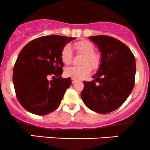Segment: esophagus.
<instances>
[{
    "label": "esophagus",
    "instance_id": "esophagus-1",
    "mask_svg": "<svg viewBox=\"0 0 150 150\" xmlns=\"http://www.w3.org/2000/svg\"><path fill=\"white\" fill-rule=\"evenodd\" d=\"M76 81V80L74 79H71V82H72V84H74Z\"/></svg>",
    "mask_w": 150,
    "mask_h": 150
}]
</instances>
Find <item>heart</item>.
<instances>
[{"label":"heart","instance_id":"obj_1","mask_svg":"<svg viewBox=\"0 0 150 150\" xmlns=\"http://www.w3.org/2000/svg\"><path fill=\"white\" fill-rule=\"evenodd\" d=\"M77 53L83 54L81 63L82 66H72L66 68L64 74L67 77L74 79H81L90 74L92 69L98 70L102 63L100 54L95 52V47L91 42L87 41H80L74 45ZM72 50L70 45L67 44L63 48L61 52V59L63 63L69 65L72 61Z\"/></svg>","mask_w":150,"mask_h":150}]
</instances>
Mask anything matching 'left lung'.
<instances>
[{
	"label": "left lung",
	"mask_w": 150,
	"mask_h": 150,
	"mask_svg": "<svg viewBox=\"0 0 150 150\" xmlns=\"http://www.w3.org/2000/svg\"><path fill=\"white\" fill-rule=\"evenodd\" d=\"M98 48L102 63L91 81H84L81 97L90 109L107 114L117 109L133 90L136 60L122 41L109 35L89 37Z\"/></svg>",
	"instance_id": "obj_1"
}]
</instances>
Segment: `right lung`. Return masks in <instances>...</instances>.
I'll return each mask as SVG.
<instances>
[{
  "label": "right lung",
  "mask_w": 150,
  "mask_h": 150,
  "mask_svg": "<svg viewBox=\"0 0 150 150\" xmlns=\"http://www.w3.org/2000/svg\"><path fill=\"white\" fill-rule=\"evenodd\" d=\"M73 37L51 35L27 44L17 57L13 71V84L17 100L24 109L46 115L60 105L71 79L62 78L61 52ZM56 78L49 81L50 75Z\"/></svg>",
  "instance_id": "1"
}]
</instances>
